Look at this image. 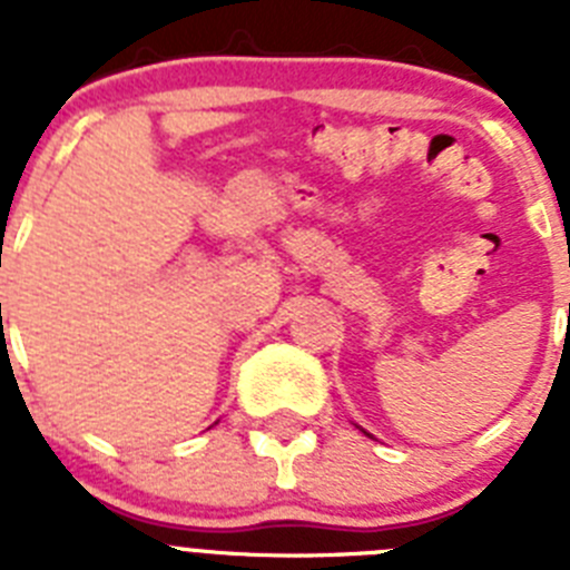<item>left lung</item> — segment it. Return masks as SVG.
<instances>
[{
    "label": "left lung",
    "mask_w": 570,
    "mask_h": 570,
    "mask_svg": "<svg viewBox=\"0 0 570 570\" xmlns=\"http://www.w3.org/2000/svg\"><path fill=\"white\" fill-rule=\"evenodd\" d=\"M568 316H570V305H568ZM362 434H367V431H362ZM367 436H371V434H367Z\"/></svg>",
    "instance_id": "8db88e82"
}]
</instances>
